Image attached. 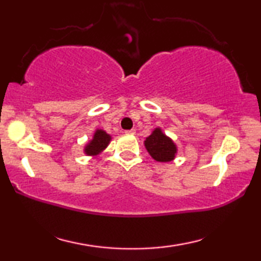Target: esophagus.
<instances>
[{
	"instance_id": "1",
	"label": "esophagus",
	"mask_w": 261,
	"mask_h": 261,
	"mask_svg": "<svg viewBox=\"0 0 261 261\" xmlns=\"http://www.w3.org/2000/svg\"><path fill=\"white\" fill-rule=\"evenodd\" d=\"M126 135H135L136 134V130L135 129H131V130H125L124 131Z\"/></svg>"
}]
</instances>
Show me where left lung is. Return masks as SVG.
<instances>
[{
  "label": "left lung",
  "instance_id": "1",
  "mask_svg": "<svg viewBox=\"0 0 261 261\" xmlns=\"http://www.w3.org/2000/svg\"><path fill=\"white\" fill-rule=\"evenodd\" d=\"M144 144L149 155L159 162L173 161L177 153V147L174 141L163 134L160 127H155Z\"/></svg>",
  "mask_w": 261,
  "mask_h": 261
}]
</instances>
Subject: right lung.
<instances>
[{"mask_svg": "<svg viewBox=\"0 0 261 261\" xmlns=\"http://www.w3.org/2000/svg\"><path fill=\"white\" fill-rule=\"evenodd\" d=\"M110 139H112V137H110L107 132L98 129L95 130L94 135H93V138L92 140L88 141V144L84 148V152L87 155H91V156H95L100 154L101 152L103 151V149L108 146V144L110 143Z\"/></svg>", "mask_w": 261, "mask_h": 261, "instance_id": "right-lung-1", "label": "right lung"}]
</instances>
